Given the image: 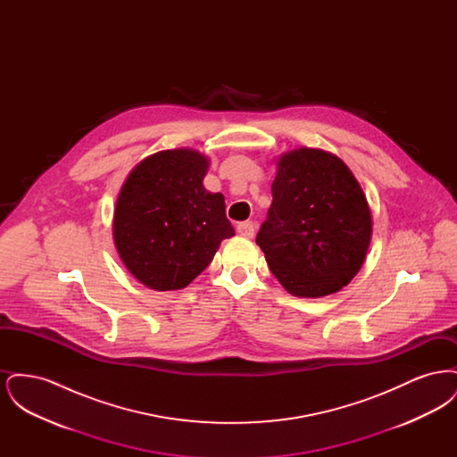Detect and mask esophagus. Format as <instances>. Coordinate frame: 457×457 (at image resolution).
Returning <instances> with one entry per match:
<instances>
[{"label":"esophagus","instance_id":"1","mask_svg":"<svg viewBox=\"0 0 457 457\" xmlns=\"http://www.w3.org/2000/svg\"><path fill=\"white\" fill-rule=\"evenodd\" d=\"M237 231L245 238H253L255 226H253L252 220H245V222H239L238 226H237Z\"/></svg>","mask_w":457,"mask_h":457}]
</instances>
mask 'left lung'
<instances>
[{
  "label": "left lung",
  "instance_id": "1",
  "mask_svg": "<svg viewBox=\"0 0 457 457\" xmlns=\"http://www.w3.org/2000/svg\"><path fill=\"white\" fill-rule=\"evenodd\" d=\"M370 238L367 196L337 155L302 147L279 157L257 245L286 291L337 293L361 269Z\"/></svg>",
  "mask_w": 457,
  "mask_h": 457
}]
</instances>
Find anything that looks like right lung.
<instances>
[{"instance_id":"add662e5","label":"right lung","mask_w":457,"mask_h":457,"mask_svg":"<svg viewBox=\"0 0 457 457\" xmlns=\"http://www.w3.org/2000/svg\"><path fill=\"white\" fill-rule=\"evenodd\" d=\"M209 159L192 149L161 151L138 162L114 207L112 238L131 274L155 291L192 283L220 241L235 237L222 194L204 188Z\"/></svg>"}]
</instances>
